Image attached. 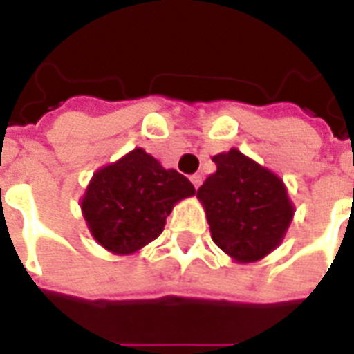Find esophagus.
<instances>
[{
  "mask_svg": "<svg viewBox=\"0 0 354 354\" xmlns=\"http://www.w3.org/2000/svg\"><path fill=\"white\" fill-rule=\"evenodd\" d=\"M189 180H192V184L195 185V189H197V187L203 184V176H201V174H192V178H189Z\"/></svg>",
  "mask_w": 354,
  "mask_h": 354,
  "instance_id": "esophagus-1",
  "label": "esophagus"
}]
</instances>
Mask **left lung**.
<instances>
[{
  "mask_svg": "<svg viewBox=\"0 0 354 354\" xmlns=\"http://www.w3.org/2000/svg\"><path fill=\"white\" fill-rule=\"evenodd\" d=\"M212 161L216 172L197 189L212 241L237 261L260 260L279 246L294 216L286 187L237 149Z\"/></svg>",
  "mask_w": 354,
  "mask_h": 354,
  "instance_id": "left-lung-1",
  "label": "left lung"
}]
</instances>
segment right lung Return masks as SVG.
Instances as JSON below:
<instances>
[{
    "label": "right lung",
    "instance_id": "add662e5",
    "mask_svg": "<svg viewBox=\"0 0 354 354\" xmlns=\"http://www.w3.org/2000/svg\"><path fill=\"white\" fill-rule=\"evenodd\" d=\"M193 193L184 174L138 147L94 174L81 208L104 248L131 254L159 237L174 203Z\"/></svg>",
    "mask_w": 354,
    "mask_h": 354
}]
</instances>
